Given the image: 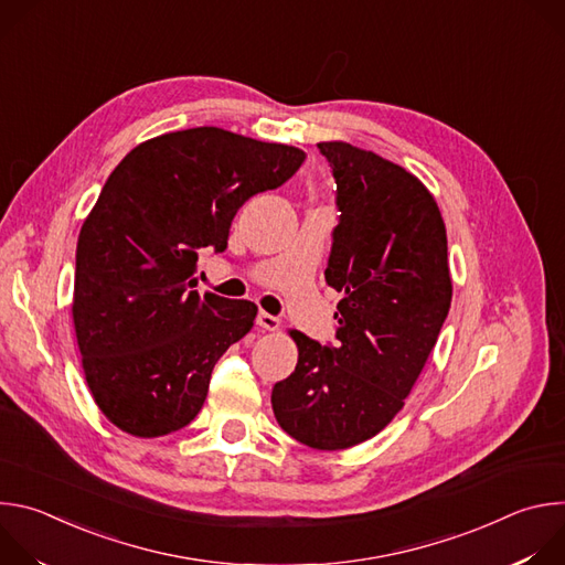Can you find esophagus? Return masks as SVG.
Returning a JSON list of instances; mask_svg holds the SVG:
<instances>
[{"label": "esophagus", "instance_id": "1", "mask_svg": "<svg viewBox=\"0 0 565 565\" xmlns=\"http://www.w3.org/2000/svg\"><path fill=\"white\" fill-rule=\"evenodd\" d=\"M257 324H259L264 331H277V329L281 327V321H279V317H275V315L262 310V312L257 315Z\"/></svg>", "mask_w": 565, "mask_h": 565}]
</instances>
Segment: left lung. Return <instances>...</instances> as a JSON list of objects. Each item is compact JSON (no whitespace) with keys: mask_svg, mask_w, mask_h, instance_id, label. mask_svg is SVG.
Listing matches in <instances>:
<instances>
[{"mask_svg":"<svg viewBox=\"0 0 565 565\" xmlns=\"http://www.w3.org/2000/svg\"><path fill=\"white\" fill-rule=\"evenodd\" d=\"M338 183L340 221L327 266L335 344L290 331L295 371L273 386L279 427L312 449L373 438L405 407L451 306L447 232L429 190L349 142H319Z\"/></svg>","mask_w":565,"mask_h":565,"instance_id":"8db88e82","label":"left lung"}]
</instances>
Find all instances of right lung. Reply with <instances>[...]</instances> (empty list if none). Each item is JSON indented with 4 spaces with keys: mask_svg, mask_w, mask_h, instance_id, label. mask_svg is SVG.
I'll list each match as a JSON object with an SVG mask.
<instances>
[{
    "mask_svg": "<svg viewBox=\"0 0 565 565\" xmlns=\"http://www.w3.org/2000/svg\"><path fill=\"white\" fill-rule=\"evenodd\" d=\"M303 160L194 127L140 142L111 172L79 230L71 310L87 384L118 429L156 438L196 418L214 364L257 317L253 301L194 290L199 253H223L236 210Z\"/></svg>",
    "mask_w": 565,
    "mask_h": 565,
    "instance_id": "1",
    "label": "right lung"
}]
</instances>
